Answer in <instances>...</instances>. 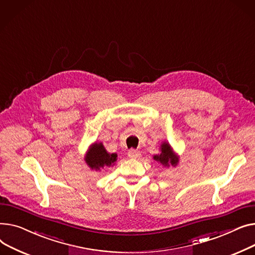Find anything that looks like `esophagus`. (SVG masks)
Listing matches in <instances>:
<instances>
[{
	"label": "esophagus",
	"mask_w": 255,
	"mask_h": 255,
	"mask_svg": "<svg viewBox=\"0 0 255 255\" xmlns=\"http://www.w3.org/2000/svg\"><path fill=\"white\" fill-rule=\"evenodd\" d=\"M128 155L131 158H137L141 155V152L139 150H136V149H130V150H128Z\"/></svg>",
	"instance_id": "obj_1"
}]
</instances>
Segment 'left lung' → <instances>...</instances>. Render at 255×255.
Masks as SVG:
<instances>
[{
  "instance_id": "obj_1",
  "label": "left lung",
  "mask_w": 255,
  "mask_h": 255,
  "mask_svg": "<svg viewBox=\"0 0 255 255\" xmlns=\"http://www.w3.org/2000/svg\"><path fill=\"white\" fill-rule=\"evenodd\" d=\"M153 159L161 163L164 168H169L170 166L176 167L179 162L178 154L174 152L172 146L167 141H163L160 144L159 153L153 155Z\"/></svg>"
}]
</instances>
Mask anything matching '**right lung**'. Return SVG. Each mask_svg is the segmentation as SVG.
<instances>
[{"label":"right lung","mask_w":255,"mask_h":255,"mask_svg":"<svg viewBox=\"0 0 255 255\" xmlns=\"http://www.w3.org/2000/svg\"><path fill=\"white\" fill-rule=\"evenodd\" d=\"M84 160L92 170L100 171L104 167H113L117 160V154L109 153L103 143L95 142L89 146Z\"/></svg>","instance_id":"1"}]
</instances>
